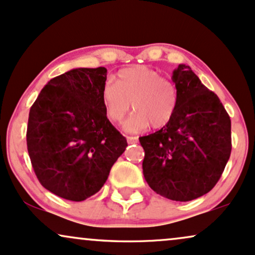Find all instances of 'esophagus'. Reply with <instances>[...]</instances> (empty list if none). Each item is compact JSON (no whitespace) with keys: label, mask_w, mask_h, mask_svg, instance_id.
Segmentation results:
<instances>
[{"label":"esophagus","mask_w":255,"mask_h":255,"mask_svg":"<svg viewBox=\"0 0 255 255\" xmlns=\"http://www.w3.org/2000/svg\"><path fill=\"white\" fill-rule=\"evenodd\" d=\"M127 139H128V144H133V143L138 142V138H137V137H134V136H128Z\"/></svg>","instance_id":"1"}]
</instances>
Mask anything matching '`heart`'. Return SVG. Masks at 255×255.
I'll return each instance as SVG.
<instances>
[{
  "mask_svg": "<svg viewBox=\"0 0 255 255\" xmlns=\"http://www.w3.org/2000/svg\"><path fill=\"white\" fill-rule=\"evenodd\" d=\"M178 100L174 83L148 67L123 69L117 82L107 79L101 88L105 113L112 123H121L132 105L134 112L124 123L128 132H138L149 125L166 127L174 116Z\"/></svg>",
  "mask_w": 255,
  "mask_h": 255,
  "instance_id": "heart-1",
  "label": "heart"
}]
</instances>
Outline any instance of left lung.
Listing matches in <instances>:
<instances>
[{
	"instance_id": "8db88e82",
	"label": "left lung",
	"mask_w": 255,
	"mask_h": 255,
	"mask_svg": "<svg viewBox=\"0 0 255 255\" xmlns=\"http://www.w3.org/2000/svg\"><path fill=\"white\" fill-rule=\"evenodd\" d=\"M178 107L166 127L139 137L143 174L151 190L176 202L204 196L222 175L232 151V123L214 92L188 65L173 71Z\"/></svg>"
}]
</instances>
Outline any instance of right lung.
Instances as JSON below:
<instances>
[{"label":"right lung","mask_w":255,"mask_h":255,"mask_svg":"<svg viewBox=\"0 0 255 255\" xmlns=\"http://www.w3.org/2000/svg\"><path fill=\"white\" fill-rule=\"evenodd\" d=\"M107 69L77 68L53 77L29 110L27 150L39 182L82 202L100 191L128 146L101 101Z\"/></svg>","instance_id":"add662e5"}]
</instances>
